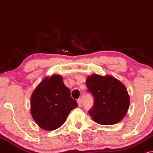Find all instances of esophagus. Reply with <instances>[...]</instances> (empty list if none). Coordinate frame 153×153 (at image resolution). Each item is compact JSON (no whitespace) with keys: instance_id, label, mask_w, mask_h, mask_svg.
<instances>
[{"instance_id":"esophagus-1","label":"esophagus","mask_w":153,"mask_h":153,"mask_svg":"<svg viewBox=\"0 0 153 153\" xmlns=\"http://www.w3.org/2000/svg\"><path fill=\"white\" fill-rule=\"evenodd\" d=\"M77 103H78V105L79 106V107H82V99H78V100H77Z\"/></svg>"}]
</instances>
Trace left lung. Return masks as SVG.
Instances as JSON below:
<instances>
[{
  "mask_svg": "<svg viewBox=\"0 0 153 153\" xmlns=\"http://www.w3.org/2000/svg\"><path fill=\"white\" fill-rule=\"evenodd\" d=\"M88 91L94 97L89 115L95 123L112 125L120 123L130 106V95L120 80L111 75L91 74L86 80Z\"/></svg>",
  "mask_w": 153,
  "mask_h": 153,
  "instance_id": "obj_1",
  "label": "left lung"
}]
</instances>
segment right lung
I'll use <instances>...</instances> for the list:
<instances>
[{"label": "right lung", "instance_id": "1", "mask_svg": "<svg viewBox=\"0 0 153 153\" xmlns=\"http://www.w3.org/2000/svg\"><path fill=\"white\" fill-rule=\"evenodd\" d=\"M77 107L59 74L46 76L30 97V114L36 123L45 130H54L65 123L70 112Z\"/></svg>", "mask_w": 153, "mask_h": 153}]
</instances>
